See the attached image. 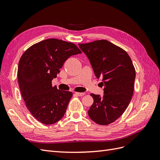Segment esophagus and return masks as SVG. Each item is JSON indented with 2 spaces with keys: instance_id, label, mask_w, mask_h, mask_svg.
<instances>
[{
  "instance_id": "34e87169",
  "label": "esophagus",
  "mask_w": 160,
  "mask_h": 160,
  "mask_svg": "<svg viewBox=\"0 0 160 160\" xmlns=\"http://www.w3.org/2000/svg\"><path fill=\"white\" fill-rule=\"evenodd\" d=\"M75 95L81 97V96H83V95H85V93H79V92H76V93H75Z\"/></svg>"
}]
</instances>
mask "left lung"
I'll use <instances>...</instances> for the list:
<instances>
[{"instance_id": "obj_1", "label": "left lung", "mask_w": 160, "mask_h": 160, "mask_svg": "<svg viewBox=\"0 0 160 160\" xmlns=\"http://www.w3.org/2000/svg\"><path fill=\"white\" fill-rule=\"evenodd\" d=\"M89 59L98 79H102L103 95L91 94L93 103L88 111L96 123L108 125L124 113L132 100L135 70L132 59L122 48L106 40L79 44Z\"/></svg>"}]
</instances>
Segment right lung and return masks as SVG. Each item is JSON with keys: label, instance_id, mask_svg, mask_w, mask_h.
Listing matches in <instances>:
<instances>
[{"label": "right lung", "instance_id": "1", "mask_svg": "<svg viewBox=\"0 0 160 160\" xmlns=\"http://www.w3.org/2000/svg\"><path fill=\"white\" fill-rule=\"evenodd\" d=\"M81 53L73 43L49 38L33 45L21 56L19 88L27 109L38 122L51 125L64 116L72 93L52 87L51 81L68 58Z\"/></svg>", "mask_w": 160, "mask_h": 160}]
</instances>
